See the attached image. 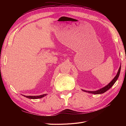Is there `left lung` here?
<instances>
[{"instance_id": "1", "label": "left lung", "mask_w": 126, "mask_h": 126, "mask_svg": "<svg viewBox=\"0 0 126 126\" xmlns=\"http://www.w3.org/2000/svg\"><path fill=\"white\" fill-rule=\"evenodd\" d=\"M120 70H121V65H120V66L119 68V70H118V71L117 72L116 76L115 77V78H114L112 80V81L110 82V83H109L106 86L102 88L99 89L98 90H96V91H87V90H82L83 91H85V92H87V93H90V94H101L105 93L106 91H107L108 90H109L110 88H111L114 85V83H115L116 82L117 80L118 79V77H119V76Z\"/></svg>"}]
</instances>
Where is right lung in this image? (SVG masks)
Masks as SVG:
<instances>
[{
	"mask_svg": "<svg viewBox=\"0 0 126 126\" xmlns=\"http://www.w3.org/2000/svg\"><path fill=\"white\" fill-rule=\"evenodd\" d=\"M47 94H42V95H40V96H25V95H24V96L25 97H27L28 98H29V99H38V98H43L44 97H45V96H46Z\"/></svg>",
	"mask_w": 126,
	"mask_h": 126,
	"instance_id": "add662e5",
	"label": "right lung"
}]
</instances>
